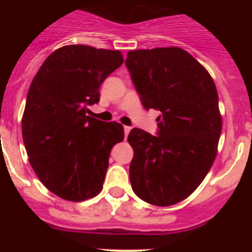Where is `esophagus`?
I'll use <instances>...</instances> for the list:
<instances>
[{
    "label": "esophagus",
    "mask_w": 252,
    "mask_h": 252,
    "mask_svg": "<svg viewBox=\"0 0 252 252\" xmlns=\"http://www.w3.org/2000/svg\"><path fill=\"white\" fill-rule=\"evenodd\" d=\"M130 126H124V135H126V136H128V134H129V131H130Z\"/></svg>",
    "instance_id": "1"
}]
</instances>
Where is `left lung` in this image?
<instances>
[{"label": "left lung", "instance_id": "left-lung-1", "mask_svg": "<svg viewBox=\"0 0 252 252\" xmlns=\"http://www.w3.org/2000/svg\"><path fill=\"white\" fill-rule=\"evenodd\" d=\"M126 65L145 110L161 112L157 135L139 128L129 133L133 191L151 205L178 204L201 184L217 155V89L207 70L179 47L129 51Z\"/></svg>", "mask_w": 252, "mask_h": 252}]
</instances>
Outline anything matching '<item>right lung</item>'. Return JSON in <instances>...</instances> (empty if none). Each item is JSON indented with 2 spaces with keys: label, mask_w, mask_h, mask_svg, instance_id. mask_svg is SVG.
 Listing matches in <instances>:
<instances>
[{
  "label": "right lung",
  "mask_w": 252,
  "mask_h": 252,
  "mask_svg": "<svg viewBox=\"0 0 252 252\" xmlns=\"http://www.w3.org/2000/svg\"><path fill=\"white\" fill-rule=\"evenodd\" d=\"M119 51L68 45L51 53L28 91L22 134L32 169L50 191L84 201L101 191L123 126L86 116L100 86L121 67Z\"/></svg>",
  "instance_id": "1"
}]
</instances>
